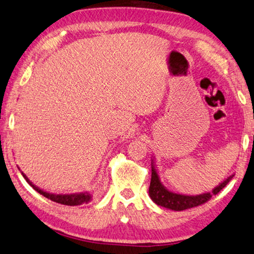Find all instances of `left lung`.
<instances>
[{"label": "left lung", "mask_w": 254, "mask_h": 254, "mask_svg": "<svg viewBox=\"0 0 254 254\" xmlns=\"http://www.w3.org/2000/svg\"><path fill=\"white\" fill-rule=\"evenodd\" d=\"M234 175L229 176L226 180L219 184V186L214 187L210 192H204V194L199 195H185L179 194V192H175L169 190L168 188L163 186L161 183L160 177H158L157 170L154 165V160H151V179H150V186H149V197L151 200L157 205L166 207L169 210L173 211H183L190 209V207L198 206L200 204H204L207 202L212 196L218 194L222 188L226 187V185L233 179Z\"/></svg>", "instance_id": "1"}]
</instances>
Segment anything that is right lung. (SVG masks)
<instances>
[{"label":"right lung","mask_w":254,"mask_h":254,"mask_svg":"<svg viewBox=\"0 0 254 254\" xmlns=\"http://www.w3.org/2000/svg\"><path fill=\"white\" fill-rule=\"evenodd\" d=\"M21 175L25 178L26 181L29 184V186H32L37 192H39V194L43 195L44 197H47L49 199L54 200V202H56V203L64 204V205L76 206V205H81V204H84V203H89V202H91V199H92V195L90 194V191L74 192V194H52V192L45 191V190H43V189L36 187L35 185H34L32 181L28 179L27 176H26L24 172H21Z\"/></svg>","instance_id":"right-lung-1"}]
</instances>
